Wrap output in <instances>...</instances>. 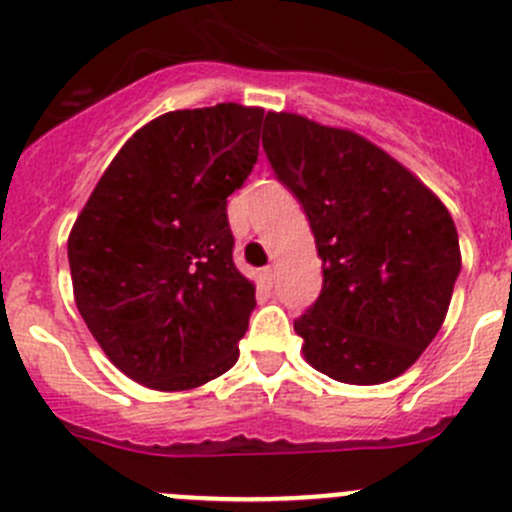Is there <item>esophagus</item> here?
I'll use <instances>...</instances> for the list:
<instances>
[{
	"mask_svg": "<svg viewBox=\"0 0 512 512\" xmlns=\"http://www.w3.org/2000/svg\"><path fill=\"white\" fill-rule=\"evenodd\" d=\"M260 277L267 287H272V282H275V267H265V270L260 272Z\"/></svg>",
	"mask_w": 512,
	"mask_h": 512,
	"instance_id": "34e87169",
	"label": "esophagus"
}]
</instances>
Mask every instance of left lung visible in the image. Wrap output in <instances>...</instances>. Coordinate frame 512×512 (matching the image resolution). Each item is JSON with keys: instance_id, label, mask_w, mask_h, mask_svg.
Wrapping results in <instances>:
<instances>
[{"instance_id": "1", "label": "left lung", "mask_w": 512, "mask_h": 512, "mask_svg": "<svg viewBox=\"0 0 512 512\" xmlns=\"http://www.w3.org/2000/svg\"><path fill=\"white\" fill-rule=\"evenodd\" d=\"M262 146L322 257V294L294 322L304 359L342 384L396 379L451 304L461 272L451 213L409 168L347 128L270 111Z\"/></svg>"}]
</instances>
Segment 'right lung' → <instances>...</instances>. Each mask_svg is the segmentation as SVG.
I'll return each mask as SVG.
<instances>
[{
	"label": "right lung",
	"instance_id": "right-lung-1",
	"mask_svg": "<svg viewBox=\"0 0 512 512\" xmlns=\"http://www.w3.org/2000/svg\"><path fill=\"white\" fill-rule=\"evenodd\" d=\"M265 108L218 103L138 128L69 235L74 299L128 379L188 391L235 366L255 285L232 262L227 195L257 163Z\"/></svg>",
	"mask_w": 512,
	"mask_h": 512
}]
</instances>
